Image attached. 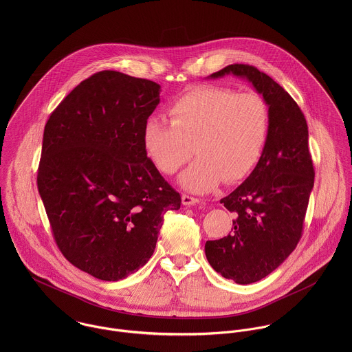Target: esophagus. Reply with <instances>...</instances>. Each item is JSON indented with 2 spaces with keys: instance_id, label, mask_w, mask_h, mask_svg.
Listing matches in <instances>:
<instances>
[{
  "instance_id": "obj_1",
  "label": "esophagus",
  "mask_w": 352,
  "mask_h": 352,
  "mask_svg": "<svg viewBox=\"0 0 352 352\" xmlns=\"http://www.w3.org/2000/svg\"><path fill=\"white\" fill-rule=\"evenodd\" d=\"M199 201H199L198 198H194V197H191V195H186V194H184V195L182 197V203H183L184 206H188V207H190V206H194V204H198Z\"/></svg>"
}]
</instances>
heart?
I'll list each match as a JSON object with an SVG mask.
<instances>
[{
    "mask_svg": "<svg viewBox=\"0 0 352 352\" xmlns=\"http://www.w3.org/2000/svg\"><path fill=\"white\" fill-rule=\"evenodd\" d=\"M170 122L151 115L142 129L144 148L165 175L177 172L191 157L195 161L180 175V186L204 194L223 179L236 182L256 166L270 134V108L254 92L225 87H198L173 101Z\"/></svg>",
    "mask_w": 352,
    "mask_h": 352,
    "instance_id": "b5f03b06",
    "label": "heart"
}]
</instances>
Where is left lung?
<instances>
[{"mask_svg":"<svg viewBox=\"0 0 352 352\" xmlns=\"http://www.w3.org/2000/svg\"><path fill=\"white\" fill-rule=\"evenodd\" d=\"M233 74L251 82L270 108V134L251 175L221 199L236 214L233 233L204 245L210 265L239 285L257 282L296 250L302 234L314 169L306 119L298 104L254 66L234 63L210 74Z\"/></svg>","mask_w":352,"mask_h":352,"instance_id":"left-lung-1","label":"left lung"}]
</instances>
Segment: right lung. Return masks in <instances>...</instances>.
I'll use <instances>...</instances> for the list:
<instances>
[{
    "mask_svg": "<svg viewBox=\"0 0 352 352\" xmlns=\"http://www.w3.org/2000/svg\"><path fill=\"white\" fill-rule=\"evenodd\" d=\"M151 80L104 70L54 109L43 134L38 190L63 256L116 282L155 250L164 214L182 198L148 158L142 129L160 102Z\"/></svg>",
    "mask_w": 352,
    "mask_h": 352,
    "instance_id": "right-lung-1",
    "label": "right lung"
}]
</instances>
